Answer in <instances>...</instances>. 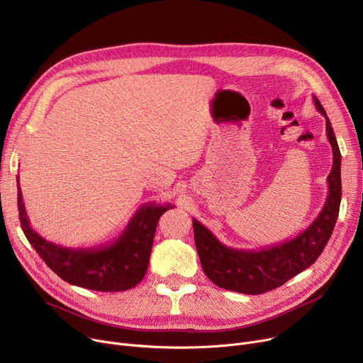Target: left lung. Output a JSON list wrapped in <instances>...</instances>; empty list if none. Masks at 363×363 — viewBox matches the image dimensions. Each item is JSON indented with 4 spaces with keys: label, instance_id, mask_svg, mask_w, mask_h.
Returning a JSON list of instances; mask_svg holds the SVG:
<instances>
[{
    "label": "left lung",
    "instance_id": "1",
    "mask_svg": "<svg viewBox=\"0 0 363 363\" xmlns=\"http://www.w3.org/2000/svg\"><path fill=\"white\" fill-rule=\"evenodd\" d=\"M313 104L325 118L327 137L333 149V166L327 178L328 196L321 213L308 229L294 239L258 251L226 247L204 225L192 219L203 270L216 286L245 295L269 292L302 273L324 251L340 210L342 155L330 119L315 96Z\"/></svg>",
    "mask_w": 363,
    "mask_h": 363
}]
</instances>
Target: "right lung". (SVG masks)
I'll return each mask as SVG.
<instances>
[{"instance_id":"right-lung-1","label":"right lung","mask_w":363,"mask_h":363,"mask_svg":"<svg viewBox=\"0 0 363 363\" xmlns=\"http://www.w3.org/2000/svg\"><path fill=\"white\" fill-rule=\"evenodd\" d=\"M17 199L21 229L48 267L69 284L98 292L128 291L143 280L157 222L164 211L174 208V204H146L112 242L94 248H68L45 239L30 226L18 185Z\"/></svg>"}]
</instances>
